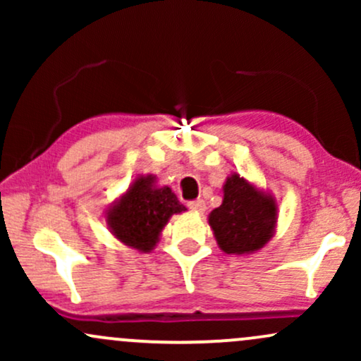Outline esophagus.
I'll use <instances>...</instances> for the list:
<instances>
[{
  "label": "esophagus",
  "instance_id": "obj_1",
  "mask_svg": "<svg viewBox=\"0 0 361 361\" xmlns=\"http://www.w3.org/2000/svg\"><path fill=\"white\" fill-rule=\"evenodd\" d=\"M188 207L192 210H195V212L202 214L205 212V202L204 200H193V202H188Z\"/></svg>",
  "mask_w": 361,
  "mask_h": 361
}]
</instances>
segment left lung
<instances>
[{
	"label": "left lung",
	"mask_w": 361,
	"mask_h": 361,
	"mask_svg": "<svg viewBox=\"0 0 361 361\" xmlns=\"http://www.w3.org/2000/svg\"><path fill=\"white\" fill-rule=\"evenodd\" d=\"M222 205L209 215L215 241L227 255H250L275 234L279 205L267 190L233 173L222 186Z\"/></svg>",
	"instance_id": "obj_1"
}]
</instances>
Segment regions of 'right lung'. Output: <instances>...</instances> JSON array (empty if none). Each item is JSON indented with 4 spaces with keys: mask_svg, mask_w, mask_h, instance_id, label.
<instances>
[{
    "mask_svg": "<svg viewBox=\"0 0 361 361\" xmlns=\"http://www.w3.org/2000/svg\"><path fill=\"white\" fill-rule=\"evenodd\" d=\"M169 186H157L154 175H139L106 210L110 233L128 247L151 252L156 247L169 217L185 212Z\"/></svg>",
    "mask_w": 361,
    "mask_h": 361,
    "instance_id": "obj_1",
    "label": "right lung"
}]
</instances>
